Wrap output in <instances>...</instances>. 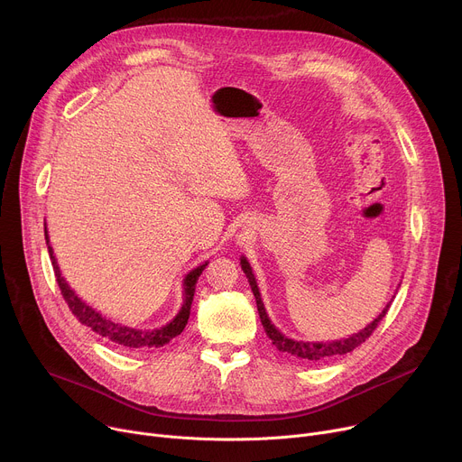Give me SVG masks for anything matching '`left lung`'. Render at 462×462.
<instances>
[{"instance_id":"1","label":"left lung","mask_w":462,"mask_h":462,"mask_svg":"<svg viewBox=\"0 0 462 462\" xmlns=\"http://www.w3.org/2000/svg\"><path fill=\"white\" fill-rule=\"evenodd\" d=\"M241 269L243 273L246 274L248 278V283H250V289L254 292V298H255V303H257V312H259V318H261V325L263 328H265L267 337L273 340V346H276V349L280 353H285L289 356H294L296 360H301V362H325L328 358H335V356H340V355H347L351 351H355L356 347H360L373 333L374 328L378 327V323L382 321V318L385 316L389 305L378 314V318H374L365 328H362L360 333L349 337V338H344V340H335V342H298V340H291L287 338L285 335H282L278 328L271 323L267 312H265V307H263V301H261V294H259V289H257V283H255V278L252 274V269L248 265L246 257H241Z\"/></svg>"}]
</instances>
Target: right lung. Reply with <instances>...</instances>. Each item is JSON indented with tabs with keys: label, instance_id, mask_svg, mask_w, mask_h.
<instances>
[{
	"label": "right lung",
	"instance_id": "obj_1",
	"mask_svg": "<svg viewBox=\"0 0 462 462\" xmlns=\"http://www.w3.org/2000/svg\"><path fill=\"white\" fill-rule=\"evenodd\" d=\"M45 241H47L51 261H52L54 276H56V282H58V287L61 291V296H63L65 303L69 305V309L77 316V319L82 325L89 327L93 333L100 335L102 338L116 344L120 347H125V349H153V347H162L170 340H173L175 337H179L182 333V328L186 327L188 318H189V309H191V301H193L195 283H197V280H199V276L203 274L205 267L208 265V261H205L203 265H199V267L189 271L186 274V278H184V303H182L179 314L170 323H166L164 327L153 328V331H141V328H131V327H125V325H120V323H115V321L104 318L100 312H97L93 307H89L86 301H82L75 294V291L68 285V282L61 278V273L58 269L56 257H54L52 248L49 245L47 228H45Z\"/></svg>",
	"mask_w": 462,
	"mask_h": 462
}]
</instances>
